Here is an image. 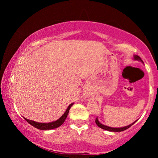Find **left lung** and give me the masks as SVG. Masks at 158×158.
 Wrapping results in <instances>:
<instances>
[{"mask_svg":"<svg viewBox=\"0 0 158 158\" xmlns=\"http://www.w3.org/2000/svg\"><path fill=\"white\" fill-rule=\"evenodd\" d=\"M134 60H138V61H140L142 62V63H144L143 61H142L141 58H140V57H139L138 55H134ZM137 121H135V122L131 123V124L128 125V126L127 127H119V128H115V127H108V126H106V125L104 124H102L101 123L99 122L98 119V117L96 118V119L95 122H96V124L98 125V127H100V128L103 129H105V130H107V131H115V132H118V131H124L126 130V129H127L128 128H129L131 125H133L135 123L137 122Z\"/></svg>","mask_w":158,"mask_h":158,"instance_id":"1","label":"left lung"}]
</instances>
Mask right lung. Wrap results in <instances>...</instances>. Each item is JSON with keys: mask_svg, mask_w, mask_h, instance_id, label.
Wrapping results in <instances>:
<instances>
[{"mask_svg": "<svg viewBox=\"0 0 158 158\" xmlns=\"http://www.w3.org/2000/svg\"><path fill=\"white\" fill-rule=\"evenodd\" d=\"M73 105V103H71L68 106V109H66V111L64 113L62 114V116L60 117L59 119L55 121V122H49V123H40V122H34V121L30 120V119H27V118H24V119L27 121V122L31 125L35 127V128L38 129H41V130H49V129H55L61 126V125L63 124L64 120L66 119L67 116L68 115L69 111H70V109L71 108V106Z\"/></svg>", "mask_w": 158, "mask_h": 158, "instance_id": "obj_1", "label": "right lung"}]
</instances>
